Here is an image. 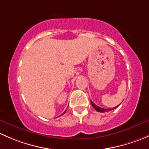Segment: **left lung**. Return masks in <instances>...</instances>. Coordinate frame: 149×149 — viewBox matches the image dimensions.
Here are the masks:
<instances>
[{"instance_id":"left-lung-1","label":"left lung","mask_w":149,"mask_h":149,"mask_svg":"<svg viewBox=\"0 0 149 149\" xmlns=\"http://www.w3.org/2000/svg\"><path fill=\"white\" fill-rule=\"evenodd\" d=\"M90 102H91V104H92V106H93V108H94L95 109L96 111H97V112H100V113H105V112H108V111H110V110H114V109H116V108H117L118 106H118L115 107V108H110V109H105V108H100V107H99V106H97V105H96L95 104L94 102H92L91 100H90Z\"/></svg>"}]
</instances>
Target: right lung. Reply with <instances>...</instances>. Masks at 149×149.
Segmentation results:
<instances>
[{"mask_svg": "<svg viewBox=\"0 0 149 149\" xmlns=\"http://www.w3.org/2000/svg\"><path fill=\"white\" fill-rule=\"evenodd\" d=\"M66 111H67V110H65V111H64V113H62V114H64V113H66ZM62 115H61V116H62Z\"/></svg>", "mask_w": 149, "mask_h": 149, "instance_id": "obj_1", "label": "right lung"}]
</instances>
